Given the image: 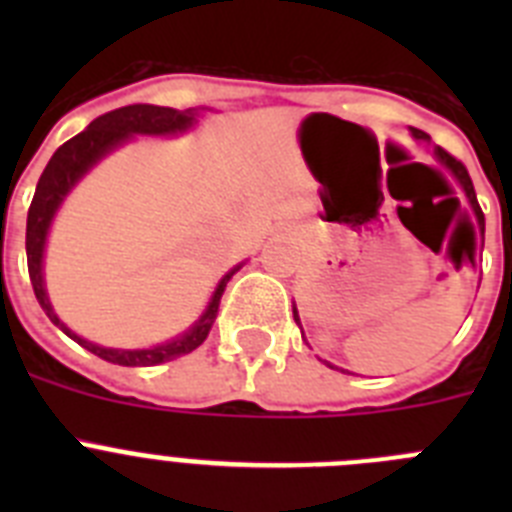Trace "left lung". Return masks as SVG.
Returning <instances> with one entry per match:
<instances>
[{
  "label": "left lung",
  "instance_id": "obj_1",
  "mask_svg": "<svg viewBox=\"0 0 512 512\" xmlns=\"http://www.w3.org/2000/svg\"><path fill=\"white\" fill-rule=\"evenodd\" d=\"M410 133H413L415 140H423V143H431V138H428V135H425L423 130L410 128ZM433 153H436L438 161H441V164L446 166V169H449L451 174H454V179H456V182H459V187L464 189V194H467L469 205H472L474 215H477V223H479V233H482V241H485V215H482V210H479L477 194H474V184H472V179H469V171L464 169V164H461V161H456L454 156H449V153L443 151L441 146L433 148ZM292 312H295V323L300 325V315H297V307H295V305H292ZM300 328H302V325H300ZM302 338H305V336H302ZM323 364H328L330 369H338V366H333V364H330V361H323Z\"/></svg>",
  "mask_w": 512,
  "mask_h": 512
}]
</instances>
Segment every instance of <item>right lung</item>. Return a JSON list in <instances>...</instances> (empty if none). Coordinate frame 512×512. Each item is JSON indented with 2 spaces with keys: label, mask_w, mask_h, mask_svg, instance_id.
<instances>
[{
  "label": "right lung",
  "mask_w": 512,
  "mask_h": 512,
  "mask_svg": "<svg viewBox=\"0 0 512 512\" xmlns=\"http://www.w3.org/2000/svg\"><path fill=\"white\" fill-rule=\"evenodd\" d=\"M197 117H200V110H194V107H189V110H174V107H158V104H128V107L107 112V115L89 122L84 133L66 140V143L53 153L48 166H45V171L40 174L38 187H35V197L33 202H30V210H27L25 233L27 271H30V282H33L35 297H38L40 307H43L45 315L51 318L53 325H58V328H61L69 338H74L79 346L92 351L99 359L110 361V364L156 366L179 359V356L184 354H192L194 348L205 343L207 333H210L212 323H215L217 318L220 297H223L230 277H233L235 271L241 269L243 264L233 266V269L217 282L215 292H212L210 302H207L200 320H194L192 328L184 330L182 336L171 338V341L166 343H156V346L151 348H107L99 346V343L87 341V338H81L79 333H74L69 325L58 318L51 300H48L43 279V256L45 241H48V233H51L53 217H56L63 200L69 197L71 189H74L76 184H79L81 179L107 156V153L125 146V143L133 140L135 135H182L197 125Z\"/></svg>",
  "instance_id": "add662e5"
}]
</instances>
